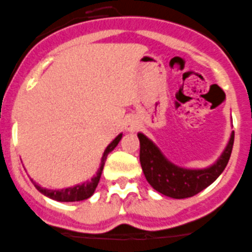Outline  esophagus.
Wrapping results in <instances>:
<instances>
[{"label":"esophagus","mask_w":252,"mask_h":252,"mask_svg":"<svg viewBox=\"0 0 252 252\" xmlns=\"http://www.w3.org/2000/svg\"><path fill=\"white\" fill-rule=\"evenodd\" d=\"M138 127V124H137V120L135 117H128L126 119L125 121V130L128 131V132H135Z\"/></svg>","instance_id":"esophagus-1"}]
</instances>
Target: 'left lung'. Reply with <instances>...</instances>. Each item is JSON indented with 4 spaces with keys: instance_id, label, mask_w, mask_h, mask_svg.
Returning <instances> with one entry per match:
<instances>
[{
    "instance_id": "left-lung-1",
    "label": "left lung",
    "mask_w": 252,
    "mask_h": 252,
    "mask_svg": "<svg viewBox=\"0 0 252 252\" xmlns=\"http://www.w3.org/2000/svg\"><path fill=\"white\" fill-rule=\"evenodd\" d=\"M140 162L147 182L156 191L172 198L196 195L215 181L227 165L234 146V131L220 158L206 168H185L175 165L163 156L156 145L144 133L138 132Z\"/></svg>"
}]
</instances>
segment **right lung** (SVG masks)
<instances>
[{
	"instance_id": "obj_1",
	"label": "right lung",
	"mask_w": 252,
	"mask_h": 252,
	"mask_svg": "<svg viewBox=\"0 0 252 252\" xmlns=\"http://www.w3.org/2000/svg\"><path fill=\"white\" fill-rule=\"evenodd\" d=\"M122 137V133H120L114 141L111 142L107 147H106L105 152L102 155V158H101V165L98 167V171L96 174V176L92 177L90 181L84 182V184L77 185V186H73V188H67V189H62V190H47V189L41 188L40 185H37L36 182L34 184V188L40 191L41 193H43L47 197L52 198V200H56V201L61 202H73V201H82V200H86V198L91 197L94 195V190L97 188L98 181H100L101 174H102L103 166H105V161L107 158V155L110 154L115 147L119 145L120 140Z\"/></svg>"
}]
</instances>
